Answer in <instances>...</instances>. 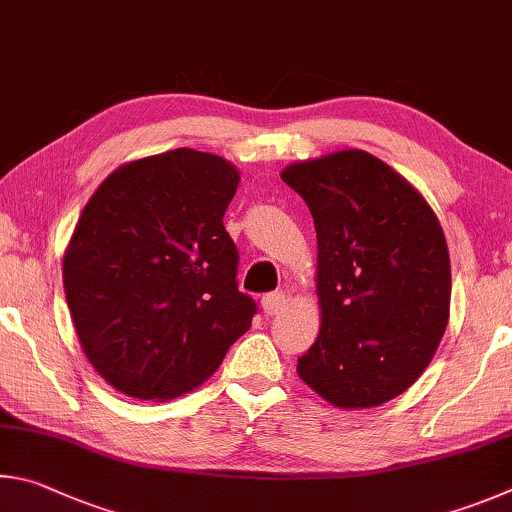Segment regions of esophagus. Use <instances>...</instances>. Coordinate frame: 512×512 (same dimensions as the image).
<instances>
[{
  "label": "esophagus",
  "instance_id": "esophagus-1",
  "mask_svg": "<svg viewBox=\"0 0 512 512\" xmlns=\"http://www.w3.org/2000/svg\"><path fill=\"white\" fill-rule=\"evenodd\" d=\"M261 306L265 315H279V312L285 308V294L283 292H270L261 299Z\"/></svg>",
  "mask_w": 512,
  "mask_h": 512
}]
</instances>
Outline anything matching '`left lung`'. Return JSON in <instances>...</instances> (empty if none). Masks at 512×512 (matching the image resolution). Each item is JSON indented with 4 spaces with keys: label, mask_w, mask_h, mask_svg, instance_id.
Returning <instances> with one entry per match:
<instances>
[{
    "label": "left lung",
    "mask_w": 512,
    "mask_h": 512,
    "mask_svg": "<svg viewBox=\"0 0 512 512\" xmlns=\"http://www.w3.org/2000/svg\"><path fill=\"white\" fill-rule=\"evenodd\" d=\"M281 179L317 231L321 330L299 378L335 407H378L420 378L447 328L441 224L407 179L364 150L299 161Z\"/></svg>",
    "instance_id": "obj_1"
}]
</instances>
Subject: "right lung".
Here are the masks:
<instances>
[{
	"label": "right lung",
	"instance_id": "add662e5",
	"mask_svg": "<svg viewBox=\"0 0 512 512\" xmlns=\"http://www.w3.org/2000/svg\"><path fill=\"white\" fill-rule=\"evenodd\" d=\"M238 170L177 148L130 161L87 202L62 279L80 346L116 391L170 400L218 369L251 326L222 218Z\"/></svg>",
	"mask_w": 512,
	"mask_h": 512
}]
</instances>
